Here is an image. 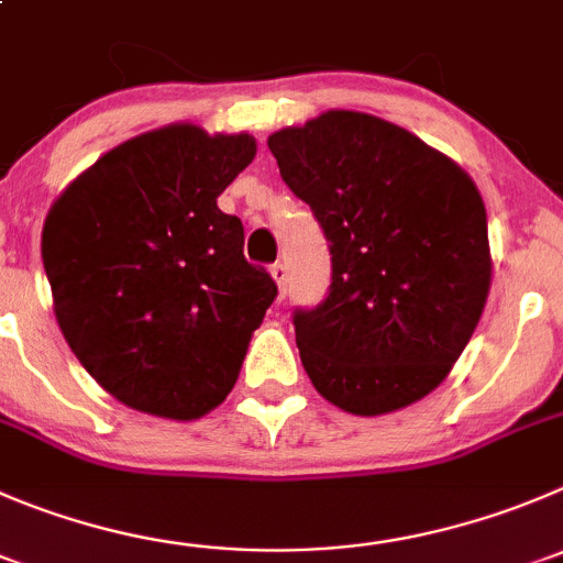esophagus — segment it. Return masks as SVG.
Returning a JSON list of instances; mask_svg holds the SVG:
<instances>
[{
    "label": "esophagus",
    "mask_w": 563,
    "mask_h": 563,
    "mask_svg": "<svg viewBox=\"0 0 563 563\" xmlns=\"http://www.w3.org/2000/svg\"><path fill=\"white\" fill-rule=\"evenodd\" d=\"M271 276H273V282H276L278 292L285 296V290H287V267L282 265V262H276V265H271Z\"/></svg>",
    "instance_id": "esophagus-1"
}]
</instances>
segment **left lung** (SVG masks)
Masks as SVG:
<instances>
[{
  "label": "left lung",
  "instance_id": "obj_1",
  "mask_svg": "<svg viewBox=\"0 0 563 563\" xmlns=\"http://www.w3.org/2000/svg\"><path fill=\"white\" fill-rule=\"evenodd\" d=\"M267 148L331 243L329 298L292 318L314 389L358 417L426 398L462 356L489 296L475 181L404 126L356 110L285 126Z\"/></svg>",
  "mask_w": 563,
  "mask_h": 563
}]
</instances>
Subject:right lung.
Here are the masks:
<instances>
[{
    "label": "right lung",
    "mask_w": 563,
    "mask_h": 563,
    "mask_svg": "<svg viewBox=\"0 0 563 563\" xmlns=\"http://www.w3.org/2000/svg\"><path fill=\"white\" fill-rule=\"evenodd\" d=\"M245 132L168 124L124 141L55 198L41 238L55 318L124 406L196 420L227 400L276 298L218 196L254 159Z\"/></svg>",
    "instance_id": "1"
}]
</instances>
